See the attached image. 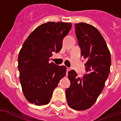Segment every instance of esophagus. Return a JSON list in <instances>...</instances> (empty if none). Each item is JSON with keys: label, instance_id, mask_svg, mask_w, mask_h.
<instances>
[{"label": "esophagus", "instance_id": "obj_1", "mask_svg": "<svg viewBox=\"0 0 121 121\" xmlns=\"http://www.w3.org/2000/svg\"><path fill=\"white\" fill-rule=\"evenodd\" d=\"M70 71V68H69V67H67V74L68 73L69 71Z\"/></svg>", "mask_w": 121, "mask_h": 121}]
</instances>
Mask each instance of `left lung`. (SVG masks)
<instances>
[{"label": "left lung", "mask_w": 121, "mask_h": 121, "mask_svg": "<svg viewBox=\"0 0 121 121\" xmlns=\"http://www.w3.org/2000/svg\"><path fill=\"white\" fill-rule=\"evenodd\" d=\"M74 25L81 56L87 60V73L80 78L74 70L69 71L71 86L66 89L65 95L72 109L83 111L91 108L101 93L110 71L111 56L106 43L96 28L84 22Z\"/></svg>", "instance_id": "obj_1"}]
</instances>
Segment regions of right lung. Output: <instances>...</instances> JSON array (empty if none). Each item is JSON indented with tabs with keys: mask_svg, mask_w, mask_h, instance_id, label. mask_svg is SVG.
<instances>
[{
	"mask_svg": "<svg viewBox=\"0 0 121 121\" xmlns=\"http://www.w3.org/2000/svg\"><path fill=\"white\" fill-rule=\"evenodd\" d=\"M70 22H48L37 27L26 39L18 56L19 80L28 101L36 106L47 104L54 89L65 76V66L50 63L53 52L62 48Z\"/></svg>",
	"mask_w": 121,
	"mask_h": 121,
	"instance_id": "obj_1",
	"label": "right lung"
}]
</instances>
